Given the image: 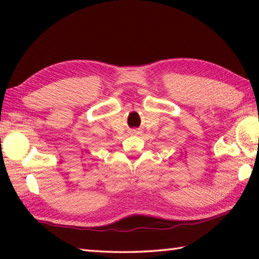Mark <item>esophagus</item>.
Returning <instances> with one entry per match:
<instances>
[{"mask_svg":"<svg viewBox=\"0 0 259 259\" xmlns=\"http://www.w3.org/2000/svg\"><path fill=\"white\" fill-rule=\"evenodd\" d=\"M135 131V133H136V130H134ZM137 133H138V131H137Z\"/></svg>","mask_w":259,"mask_h":259,"instance_id":"1","label":"esophagus"}]
</instances>
